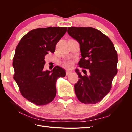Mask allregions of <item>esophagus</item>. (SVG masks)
Listing matches in <instances>:
<instances>
[{"label":"esophagus","instance_id":"obj_1","mask_svg":"<svg viewBox=\"0 0 132 132\" xmlns=\"http://www.w3.org/2000/svg\"><path fill=\"white\" fill-rule=\"evenodd\" d=\"M71 71L67 70V71H66V75H69L70 74H71Z\"/></svg>","mask_w":132,"mask_h":132}]
</instances>
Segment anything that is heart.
<instances>
[{
  "label": "heart",
  "instance_id": "b5f03b06",
  "mask_svg": "<svg viewBox=\"0 0 132 132\" xmlns=\"http://www.w3.org/2000/svg\"><path fill=\"white\" fill-rule=\"evenodd\" d=\"M73 61H71L70 59H65V61H64V62L62 63V65L63 67L67 69H70L71 68H72L73 66Z\"/></svg>",
  "mask_w": 132,
  "mask_h": 132
}]
</instances>
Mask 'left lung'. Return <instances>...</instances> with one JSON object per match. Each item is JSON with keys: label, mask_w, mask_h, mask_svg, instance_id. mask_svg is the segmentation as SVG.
<instances>
[{"label": "left lung", "mask_w": 132, "mask_h": 132, "mask_svg": "<svg viewBox=\"0 0 132 132\" xmlns=\"http://www.w3.org/2000/svg\"><path fill=\"white\" fill-rule=\"evenodd\" d=\"M67 32L77 40L82 58L78 64L85 75L75 70L79 81L74 85L79 100L85 104L101 101L112 87V82L117 73L118 56L113 43L100 31L91 27H69ZM84 71H86L85 74Z\"/></svg>", "instance_id": "1"}]
</instances>
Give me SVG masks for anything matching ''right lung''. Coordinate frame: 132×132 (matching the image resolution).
<instances>
[{"label": "right lung", "instance_id": "1", "mask_svg": "<svg viewBox=\"0 0 132 132\" xmlns=\"http://www.w3.org/2000/svg\"><path fill=\"white\" fill-rule=\"evenodd\" d=\"M67 27L38 28L26 34L16 48L13 65L14 79L22 96L35 105L49 103L56 95V84L65 71L56 66L52 71H44L45 55L54 53L58 42Z\"/></svg>", "mask_w": 132, "mask_h": 132}]
</instances>
